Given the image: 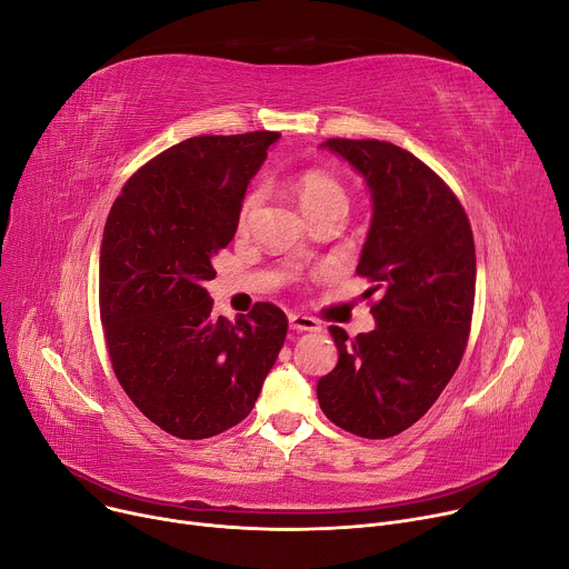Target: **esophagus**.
<instances>
[{"label": "esophagus", "mask_w": 569, "mask_h": 569, "mask_svg": "<svg viewBox=\"0 0 569 569\" xmlns=\"http://www.w3.org/2000/svg\"><path fill=\"white\" fill-rule=\"evenodd\" d=\"M289 328L296 332H319L321 323L312 317H305V315H289Z\"/></svg>", "instance_id": "34e87169"}]
</instances>
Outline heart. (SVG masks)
<instances>
[{
    "label": "heart",
    "mask_w": 569,
    "mask_h": 569,
    "mask_svg": "<svg viewBox=\"0 0 569 569\" xmlns=\"http://www.w3.org/2000/svg\"><path fill=\"white\" fill-rule=\"evenodd\" d=\"M296 193H298V200L308 216H315L330 207H346V193H343L341 184L332 178V174H328L323 170L302 172L296 182ZM259 198H261V193L257 191L243 202L241 221H248V216L259 204Z\"/></svg>",
    "instance_id": "heart-1"
}]
</instances>
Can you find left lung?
<instances>
[{"instance_id":"8db88e82","label":"left lung","mask_w":569,"mask_h":569,"mask_svg":"<svg viewBox=\"0 0 569 569\" xmlns=\"http://www.w3.org/2000/svg\"><path fill=\"white\" fill-rule=\"evenodd\" d=\"M371 193L358 273L376 282V328L348 339L330 326L339 362L317 385L339 428L385 440L419 421L453 378L471 328L476 250L453 191L408 150L387 141L328 139Z\"/></svg>"}]
</instances>
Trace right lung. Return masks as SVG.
<instances>
[{"label": "right lung", "mask_w": 569, "mask_h": 569, "mask_svg": "<svg viewBox=\"0 0 569 569\" xmlns=\"http://www.w3.org/2000/svg\"><path fill=\"white\" fill-rule=\"evenodd\" d=\"M278 132L193 137L148 161L116 198L100 248V317L118 382L180 440L243 421L278 360L287 317L257 302L211 317L213 254L237 232L246 189Z\"/></svg>", "instance_id": "add662e5"}]
</instances>
